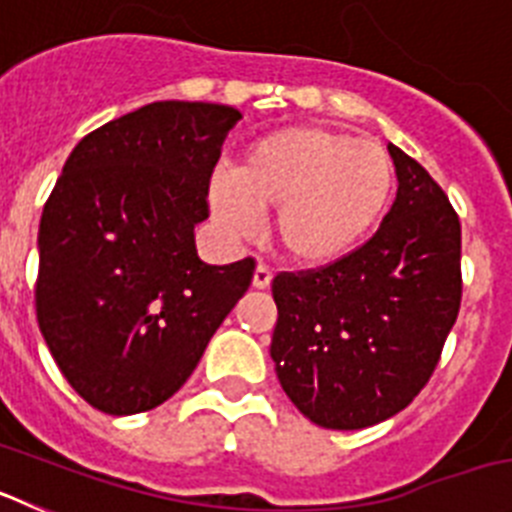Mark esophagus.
<instances>
[{
  "label": "esophagus",
  "instance_id": "34e87169",
  "mask_svg": "<svg viewBox=\"0 0 512 512\" xmlns=\"http://www.w3.org/2000/svg\"><path fill=\"white\" fill-rule=\"evenodd\" d=\"M271 279H274V274H271L269 266L259 264V266H256V271H253V282L251 284L256 289H266L271 284Z\"/></svg>",
  "mask_w": 512,
  "mask_h": 512
}]
</instances>
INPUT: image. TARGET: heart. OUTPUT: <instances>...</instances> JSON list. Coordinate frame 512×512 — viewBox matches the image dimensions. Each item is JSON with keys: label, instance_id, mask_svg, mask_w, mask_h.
Here are the masks:
<instances>
[{"label": "heart", "instance_id": "b5f03b06", "mask_svg": "<svg viewBox=\"0 0 512 512\" xmlns=\"http://www.w3.org/2000/svg\"><path fill=\"white\" fill-rule=\"evenodd\" d=\"M395 192V161L377 140L325 125H287L251 140L233 174L212 171L207 207L233 241L253 238L259 212L289 261L330 266L359 251Z\"/></svg>", "mask_w": 512, "mask_h": 512}]
</instances>
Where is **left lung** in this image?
<instances>
[{
	"mask_svg": "<svg viewBox=\"0 0 512 512\" xmlns=\"http://www.w3.org/2000/svg\"><path fill=\"white\" fill-rule=\"evenodd\" d=\"M397 197L351 256L271 282V359L305 418L359 431L405 410L431 379L461 302V225L423 166L387 146Z\"/></svg>",
	"mask_w": 512,
	"mask_h": 512,
	"instance_id": "left-lung-1",
	"label": "left lung"
}]
</instances>
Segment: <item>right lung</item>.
<instances>
[{
  "label": "right lung",
  "instance_id": "obj_1",
  "mask_svg": "<svg viewBox=\"0 0 512 512\" xmlns=\"http://www.w3.org/2000/svg\"><path fill=\"white\" fill-rule=\"evenodd\" d=\"M241 112L153 102L79 140L43 207L35 310L63 377L92 408L135 415L169 400L253 279L210 266L194 225Z\"/></svg>",
  "mask_w": 512,
  "mask_h": 512
}]
</instances>
